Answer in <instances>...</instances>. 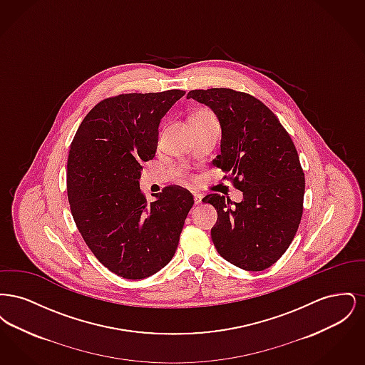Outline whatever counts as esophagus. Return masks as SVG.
I'll return each instance as SVG.
<instances>
[{
    "instance_id": "esophagus-1",
    "label": "esophagus",
    "mask_w": 365,
    "mask_h": 365,
    "mask_svg": "<svg viewBox=\"0 0 365 365\" xmlns=\"http://www.w3.org/2000/svg\"><path fill=\"white\" fill-rule=\"evenodd\" d=\"M192 198H194V202H195V204H201V201H202V194L194 192V194H192Z\"/></svg>"
}]
</instances>
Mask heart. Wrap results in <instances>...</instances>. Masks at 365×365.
<instances>
[{"mask_svg": "<svg viewBox=\"0 0 365 365\" xmlns=\"http://www.w3.org/2000/svg\"><path fill=\"white\" fill-rule=\"evenodd\" d=\"M208 116H213L209 110H197L192 116H191V120H194V119H201V118H208Z\"/></svg>", "mask_w": 365, "mask_h": 365, "instance_id": "1", "label": "heart"}]
</instances>
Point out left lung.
<instances>
[{
    "label": "left lung",
    "mask_w": 365,
    "mask_h": 365,
    "mask_svg": "<svg viewBox=\"0 0 365 365\" xmlns=\"http://www.w3.org/2000/svg\"><path fill=\"white\" fill-rule=\"evenodd\" d=\"M187 98L208 105L222 125V153L212 164L243 192L232 202L208 194L217 210L210 235L225 260L262 271L294 240L304 210L305 178L294 142L275 113L256 97L226 87L191 90Z\"/></svg>",
    "instance_id": "left-lung-1"
}]
</instances>
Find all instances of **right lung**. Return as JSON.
Wrapping results in <instances>:
<instances>
[{"instance_id": "right-lung-1", "label": "right lung", "mask_w": 365, "mask_h": 365, "mask_svg": "<svg viewBox=\"0 0 365 365\" xmlns=\"http://www.w3.org/2000/svg\"><path fill=\"white\" fill-rule=\"evenodd\" d=\"M183 90L105 98L81 123L71 143L67 192L88 249L124 279L156 274L174 257L194 200L170 185L148 202L139 189L142 163L156 155L158 124Z\"/></svg>"}]
</instances>
